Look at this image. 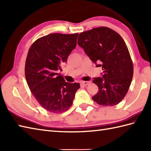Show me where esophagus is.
Returning a JSON list of instances; mask_svg holds the SVG:
<instances>
[{"mask_svg": "<svg viewBox=\"0 0 151 151\" xmlns=\"http://www.w3.org/2000/svg\"><path fill=\"white\" fill-rule=\"evenodd\" d=\"M89 83H90V82H87V81H84V82H81V84L82 86H87L88 84H89Z\"/></svg>", "mask_w": 151, "mask_h": 151, "instance_id": "esophagus-1", "label": "esophagus"}]
</instances>
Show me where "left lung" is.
Masks as SVG:
<instances>
[{
	"mask_svg": "<svg viewBox=\"0 0 151 151\" xmlns=\"http://www.w3.org/2000/svg\"><path fill=\"white\" fill-rule=\"evenodd\" d=\"M78 45L96 67L103 70L102 77L93 82L99 91L92 97L102 106H115L127 95L134 67L129 49L119 34L108 27L94 28L80 34Z\"/></svg>",
	"mask_w": 151,
	"mask_h": 151,
	"instance_id": "left-lung-1",
	"label": "left lung"
}]
</instances>
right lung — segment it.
<instances>
[{
  "mask_svg": "<svg viewBox=\"0 0 151 151\" xmlns=\"http://www.w3.org/2000/svg\"><path fill=\"white\" fill-rule=\"evenodd\" d=\"M78 34H51L32 45L25 63V77L37 102L46 110L59 114L71 106L79 83L65 82L59 73L75 49Z\"/></svg>",
  "mask_w": 151,
  "mask_h": 151,
  "instance_id": "1",
  "label": "right lung"
}]
</instances>
